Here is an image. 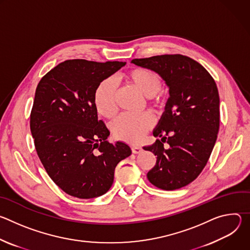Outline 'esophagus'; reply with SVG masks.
I'll list each match as a JSON object with an SVG mask.
<instances>
[{
    "instance_id": "esophagus-1",
    "label": "esophagus",
    "mask_w": 250,
    "mask_h": 250,
    "mask_svg": "<svg viewBox=\"0 0 250 250\" xmlns=\"http://www.w3.org/2000/svg\"><path fill=\"white\" fill-rule=\"evenodd\" d=\"M130 148H131L132 153H135V154L140 153V152L142 151V147H141V146H132Z\"/></svg>"
}]
</instances>
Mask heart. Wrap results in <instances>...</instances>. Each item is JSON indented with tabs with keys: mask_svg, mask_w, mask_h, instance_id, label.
<instances>
[{
	"mask_svg": "<svg viewBox=\"0 0 250 250\" xmlns=\"http://www.w3.org/2000/svg\"><path fill=\"white\" fill-rule=\"evenodd\" d=\"M120 78L146 97L153 99L155 104L160 103L161 96L158 93L162 89V79L154 71L147 68H133L122 73ZM116 96L117 85L112 78H105L97 85L94 92V104L102 117L111 119L116 115ZM153 125V119L148 114L139 116L124 114L113 122L111 128L117 138L136 144L145 137Z\"/></svg>",
	"mask_w": 250,
	"mask_h": 250,
	"instance_id": "1",
	"label": "heart"
}]
</instances>
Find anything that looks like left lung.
Wrapping results in <instances>:
<instances>
[{
    "label": "left lung",
    "mask_w": 250,
    "mask_h": 250,
    "mask_svg": "<svg viewBox=\"0 0 250 250\" xmlns=\"http://www.w3.org/2000/svg\"><path fill=\"white\" fill-rule=\"evenodd\" d=\"M131 63L155 71L169 87L170 97L153 135L162 137L144 147L156 155L147 179L170 191L193 182L205 168L220 127L217 84L196 60L181 54L132 59ZM166 141L169 148L165 150Z\"/></svg>",
    "instance_id": "obj_1"
}]
</instances>
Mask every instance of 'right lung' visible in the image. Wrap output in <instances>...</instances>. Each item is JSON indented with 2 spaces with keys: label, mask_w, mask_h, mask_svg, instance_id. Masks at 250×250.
<instances>
[{
  "label": "right lung",
  "mask_w": 250,
  "mask_h": 250,
  "mask_svg": "<svg viewBox=\"0 0 250 250\" xmlns=\"http://www.w3.org/2000/svg\"><path fill=\"white\" fill-rule=\"evenodd\" d=\"M125 62L72 59L59 63L40 81L30 113L35 150L52 181L79 199L104 195L114 182L118 163L129 146L106 140L94 104L97 85Z\"/></svg>",
  "instance_id": "right-lung-1"
}]
</instances>
